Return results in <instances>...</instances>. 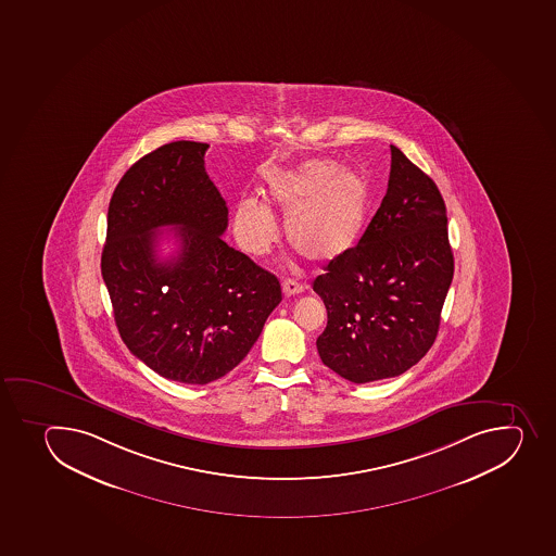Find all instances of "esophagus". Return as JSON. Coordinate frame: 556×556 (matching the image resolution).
<instances>
[{
  "mask_svg": "<svg viewBox=\"0 0 556 556\" xmlns=\"http://www.w3.org/2000/svg\"><path fill=\"white\" fill-rule=\"evenodd\" d=\"M304 290H306V286L301 285V282H296V280H282V291H285V295H299V293H302Z\"/></svg>",
  "mask_w": 556,
  "mask_h": 556,
  "instance_id": "34e87169",
  "label": "esophagus"
}]
</instances>
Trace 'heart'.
I'll return each instance as SVG.
<instances>
[{"label": "heart", "mask_w": 556, "mask_h": 556, "mask_svg": "<svg viewBox=\"0 0 556 556\" xmlns=\"http://www.w3.org/2000/svg\"><path fill=\"white\" fill-rule=\"evenodd\" d=\"M263 197L286 212V241L317 263L350 254L369 217V187L364 176L333 160H307L271 175ZM266 203L247 198L233 216L239 243L250 254H266L277 238L276 217Z\"/></svg>", "instance_id": "1"}]
</instances>
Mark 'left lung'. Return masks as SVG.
<instances>
[{"label":"left lung","instance_id":"8db88e82","mask_svg":"<svg viewBox=\"0 0 556 556\" xmlns=\"http://www.w3.org/2000/svg\"><path fill=\"white\" fill-rule=\"evenodd\" d=\"M446 206L430 176L391 146L381 205L355 249L313 280L328 326L324 365L353 383L400 376L429 353L454 277Z\"/></svg>","mask_w":556,"mask_h":556}]
</instances>
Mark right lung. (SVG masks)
I'll return each mask as SVG.
<instances>
[{"label":"right lung","mask_w":556,"mask_h":556,"mask_svg":"<svg viewBox=\"0 0 556 556\" xmlns=\"http://www.w3.org/2000/svg\"><path fill=\"white\" fill-rule=\"evenodd\" d=\"M208 143H165L122 176L108 208L102 279L127 350L167 380L205 386L249 355L282 293L228 247V208L205 170ZM162 226L179 252L155 254Z\"/></svg>","instance_id":"right-lung-1"}]
</instances>
